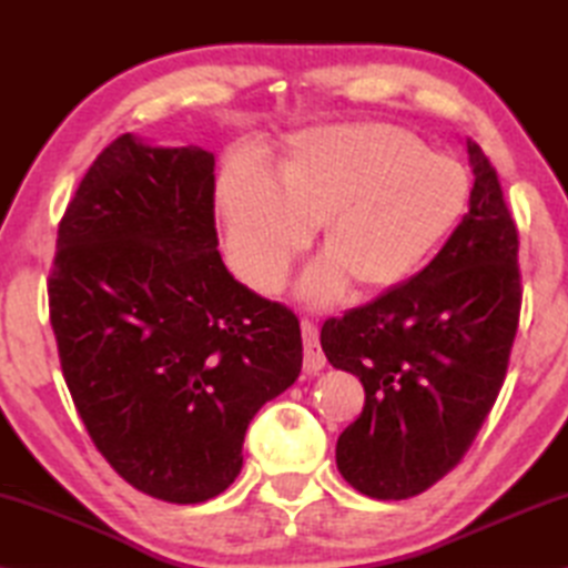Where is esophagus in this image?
Returning <instances> with one entry per match:
<instances>
[{
  "mask_svg": "<svg viewBox=\"0 0 568 568\" xmlns=\"http://www.w3.org/2000/svg\"><path fill=\"white\" fill-rule=\"evenodd\" d=\"M301 331H303V368L305 373H318L323 371L325 365V353L321 348V335H318V328L311 321H303L301 323Z\"/></svg>",
  "mask_w": 568,
  "mask_h": 568,
  "instance_id": "esophagus-1",
  "label": "esophagus"
}]
</instances>
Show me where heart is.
<instances>
[{"label":"heart","instance_id":"b5f03b06","mask_svg":"<svg viewBox=\"0 0 568 568\" xmlns=\"http://www.w3.org/2000/svg\"><path fill=\"white\" fill-rule=\"evenodd\" d=\"M470 180L458 160L430 152L393 124H325L293 134L275 182L235 162L217 180L215 207L230 265L273 293L321 223L325 253L297 291L328 305L355 281L365 293L400 285L454 233Z\"/></svg>","mask_w":568,"mask_h":568}]
</instances>
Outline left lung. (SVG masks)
Returning a JSON list of instances; mask_svg holds the SVG:
<instances>
[{"label":"left lung","instance_id":"1","mask_svg":"<svg viewBox=\"0 0 568 568\" xmlns=\"http://www.w3.org/2000/svg\"><path fill=\"white\" fill-rule=\"evenodd\" d=\"M474 190L440 253L408 283L323 323L333 368L361 378L365 406L335 460L371 498L400 501L444 478L504 386L521 313L518 233L501 182L466 140Z\"/></svg>","mask_w":568,"mask_h":568}]
</instances>
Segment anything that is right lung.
I'll use <instances>...</instances> for the list:
<instances>
[{
	"label": "right lung",
	"mask_w": 568,
	"mask_h": 568,
	"mask_svg": "<svg viewBox=\"0 0 568 568\" xmlns=\"http://www.w3.org/2000/svg\"><path fill=\"white\" fill-rule=\"evenodd\" d=\"M50 321L74 408L138 491L203 504L243 468L250 420L301 376V323L220 257L215 155L122 134L57 230Z\"/></svg>",
	"instance_id": "add662e5"
}]
</instances>
